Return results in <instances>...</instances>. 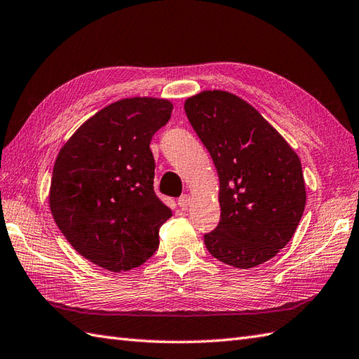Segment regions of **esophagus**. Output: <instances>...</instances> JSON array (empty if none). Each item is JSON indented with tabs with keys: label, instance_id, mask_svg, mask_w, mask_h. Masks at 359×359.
Segmentation results:
<instances>
[{
	"label": "esophagus",
	"instance_id": "1",
	"mask_svg": "<svg viewBox=\"0 0 359 359\" xmlns=\"http://www.w3.org/2000/svg\"><path fill=\"white\" fill-rule=\"evenodd\" d=\"M190 201H192V198H190V195H182L180 200H178V205L181 207V209H186V207L190 204Z\"/></svg>",
	"mask_w": 359,
	"mask_h": 359
}]
</instances>
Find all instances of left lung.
I'll list each match as a JSON object with an SVG mask.
<instances>
[{
    "label": "left lung",
    "instance_id": "1",
    "mask_svg": "<svg viewBox=\"0 0 359 359\" xmlns=\"http://www.w3.org/2000/svg\"><path fill=\"white\" fill-rule=\"evenodd\" d=\"M184 109L219 178L221 219L204 235L207 250L236 269L272 259L290 241L306 207L297 152L230 92L203 90L187 98Z\"/></svg>",
    "mask_w": 359,
    "mask_h": 359
}]
</instances>
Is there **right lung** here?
I'll use <instances>...</instances> for the list:
<instances>
[{
    "label": "right lung",
    "instance_id": "right-lung-1",
    "mask_svg": "<svg viewBox=\"0 0 359 359\" xmlns=\"http://www.w3.org/2000/svg\"><path fill=\"white\" fill-rule=\"evenodd\" d=\"M172 110L165 98L115 101L79 126L55 161L49 190L55 222L81 257L110 272L152 257L159 227L172 217L155 195L149 147Z\"/></svg>",
    "mask_w": 359,
    "mask_h": 359
}]
</instances>
